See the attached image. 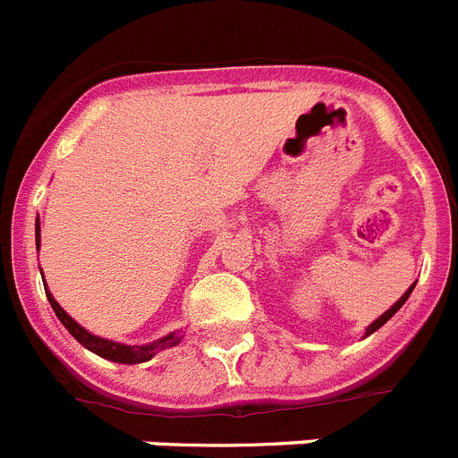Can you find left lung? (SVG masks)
Listing matches in <instances>:
<instances>
[{"instance_id": "left-lung-1", "label": "left lung", "mask_w": 458, "mask_h": 458, "mask_svg": "<svg viewBox=\"0 0 458 458\" xmlns=\"http://www.w3.org/2000/svg\"><path fill=\"white\" fill-rule=\"evenodd\" d=\"M412 289H415V284H412V287H410V289H408V292H405V294H403V296H401V299H398V301H396V303H394V306H392V308H389V310H386V312H385V315H380V318H377V319H375V322H373V324H370L369 329H366V335H369V334H373V331H377V329H380V327H382V324H385V322H386V319H392V318H394V315H396V312H398V310H401V306H403L405 301H408V296H410V294H412Z\"/></svg>"}]
</instances>
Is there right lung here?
Returning <instances> with one entry per match:
<instances>
[{
  "label": "right lung",
  "instance_id": "add662e5",
  "mask_svg": "<svg viewBox=\"0 0 458 458\" xmlns=\"http://www.w3.org/2000/svg\"><path fill=\"white\" fill-rule=\"evenodd\" d=\"M38 243H41V226H38V220H37V250H38ZM46 296H48L55 315H57V319L64 324L66 331H69V334H72L73 338L81 343V345H85L88 350H92L95 354H99V357L111 359V361H117V363L148 361V359L155 357L159 350H164V347H171V345H178V341H181V335L178 334H169V335H164L162 341H155V343H150V345H140V347L139 345H120V343H113V341H106V338H99V335L88 334V331H85L81 324L73 322V319L69 318L64 310H62L60 303L53 299V294H50V292H46Z\"/></svg>",
  "mask_w": 458,
  "mask_h": 458
}]
</instances>
